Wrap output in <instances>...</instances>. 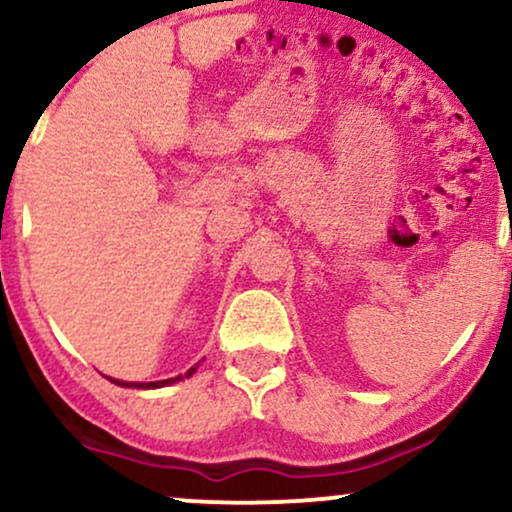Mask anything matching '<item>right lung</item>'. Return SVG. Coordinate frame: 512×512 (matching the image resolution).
<instances>
[{
  "label": "right lung",
  "mask_w": 512,
  "mask_h": 512,
  "mask_svg": "<svg viewBox=\"0 0 512 512\" xmlns=\"http://www.w3.org/2000/svg\"><path fill=\"white\" fill-rule=\"evenodd\" d=\"M198 366H200V364L191 366L189 371H186L184 375H177V378L155 380V383H125V380H115V378H108V380H111V383H115V385H120V387H137V390H158V387H167V385H174V383H179V380H184V378H191V375L196 373V368H198Z\"/></svg>",
  "instance_id": "right-lung-1"
}]
</instances>
